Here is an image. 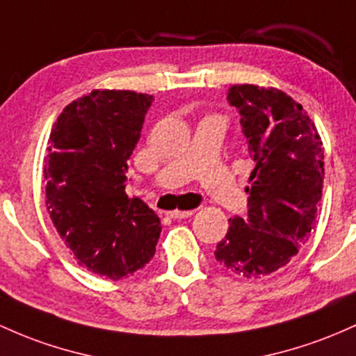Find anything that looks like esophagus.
Returning a JSON list of instances; mask_svg holds the SVG:
<instances>
[{
	"instance_id": "obj_1",
	"label": "esophagus",
	"mask_w": 356,
	"mask_h": 356,
	"mask_svg": "<svg viewBox=\"0 0 356 356\" xmlns=\"http://www.w3.org/2000/svg\"><path fill=\"white\" fill-rule=\"evenodd\" d=\"M194 214V211H169V213H167V216L169 218H172V220H186V218H189V216H193Z\"/></svg>"
}]
</instances>
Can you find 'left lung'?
Instances as JSON below:
<instances>
[{"label": "left lung", "mask_w": 356, "mask_h": 356, "mask_svg": "<svg viewBox=\"0 0 356 356\" xmlns=\"http://www.w3.org/2000/svg\"><path fill=\"white\" fill-rule=\"evenodd\" d=\"M255 169L250 175L247 218H229L216 260L247 279L291 261L309 236L323 193L324 150L302 106L286 92L252 84L228 89Z\"/></svg>", "instance_id": "obj_1"}]
</instances>
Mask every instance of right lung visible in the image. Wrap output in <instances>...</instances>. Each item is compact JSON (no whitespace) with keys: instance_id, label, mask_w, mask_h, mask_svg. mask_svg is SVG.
I'll list each match as a JSON object with an SVG mask.
<instances>
[{"instance_id":"right-lung-1","label":"right lung","mask_w":356,"mask_h":356,"mask_svg":"<svg viewBox=\"0 0 356 356\" xmlns=\"http://www.w3.org/2000/svg\"><path fill=\"white\" fill-rule=\"evenodd\" d=\"M154 96L92 91L70 103L54 124L45 159L47 209L88 270L118 280L155 255L160 220L124 194L130 155Z\"/></svg>"}]
</instances>
